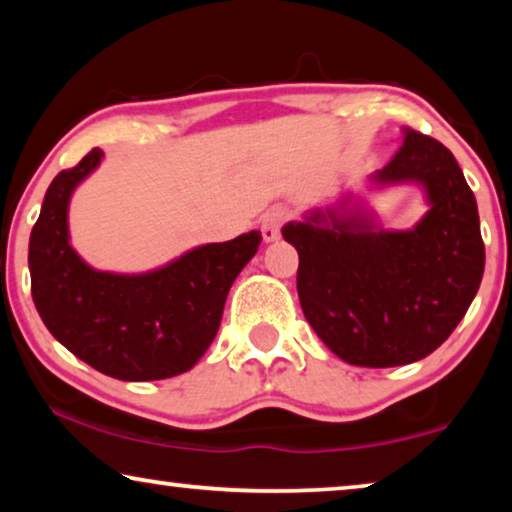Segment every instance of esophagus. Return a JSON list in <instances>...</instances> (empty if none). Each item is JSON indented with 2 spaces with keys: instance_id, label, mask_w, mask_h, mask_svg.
<instances>
[{
  "instance_id": "esophagus-1",
  "label": "esophagus",
  "mask_w": 512,
  "mask_h": 512,
  "mask_svg": "<svg viewBox=\"0 0 512 512\" xmlns=\"http://www.w3.org/2000/svg\"><path fill=\"white\" fill-rule=\"evenodd\" d=\"M289 218V211L285 207H273L262 216V236L266 243L280 239V227L285 225Z\"/></svg>"
}]
</instances>
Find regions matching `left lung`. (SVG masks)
Segmentation results:
<instances>
[{
	"label": "left lung",
	"instance_id": "obj_1",
	"mask_svg": "<svg viewBox=\"0 0 512 512\" xmlns=\"http://www.w3.org/2000/svg\"><path fill=\"white\" fill-rule=\"evenodd\" d=\"M418 186L427 211L409 230H384L347 190L282 227L299 253L296 289L308 324L331 352L361 368H395L432 354L460 324L483 280L476 197L444 144L404 131L370 190Z\"/></svg>",
	"mask_w": 512,
	"mask_h": 512
}]
</instances>
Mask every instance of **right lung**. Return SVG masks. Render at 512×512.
Returning a JSON list of instances; mask_svg holds the SVG:
<instances>
[{
    "label": "right lung",
    "instance_id": "1",
    "mask_svg": "<svg viewBox=\"0 0 512 512\" xmlns=\"http://www.w3.org/2000/svg\"><path fill=\"white\" fill-rule=\"evenodd\" d=\"M101 160L103 151L94 149L73 170L59 172L43 197L29 236L34 305L61 345L103 375L177 377L216 338L232 282L255 257L262 234L204 243L142 273L94 269L71 246L68 207Z\"/></svg>",
    "mask_w": 512,
    "mask_h": 512
}]
</instances>
